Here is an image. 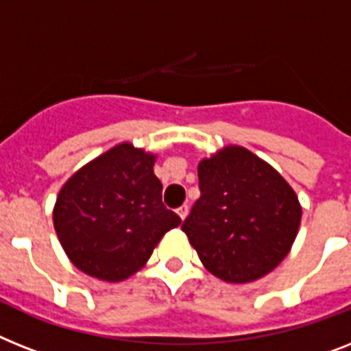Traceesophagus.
<instances>
[{
	"label": "esophagus",
	"mask_w": 351,
	"mask_h": 351,
	"mask_svg": "<svg viewBox=\"0 0 351 351\" xmlns=\"http://www.w3.org/2000/svg\"><path fill=\"white\" fill-rule=\"evenodd\" d=\"M178 215L181 217L182 221L186 219V215H188V206H186V204H184V206H181V208H178Z\"/></svg>",
	"instance_id": "34e87169"
}]
</instances>
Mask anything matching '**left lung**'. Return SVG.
I'll return each instance as SVG.
<instances>
[{
	"label": "left lung",
	"instance_id": "1",
	"mask_svg": "<svg viewBox=\"0 0 351 351\" xmlns=\"http://www.w3.org/2000/svg\"><path fill=\"white\" fill-rule=\"evenodd\" d=\"M197 172L201 197L181 228L202 265L230 283L271 273L300 230L301 204L291 184L239 145L202 159Z\"/></svg>",
	"mask_w": 351,
	"mask_h": 351
}]
</instances>
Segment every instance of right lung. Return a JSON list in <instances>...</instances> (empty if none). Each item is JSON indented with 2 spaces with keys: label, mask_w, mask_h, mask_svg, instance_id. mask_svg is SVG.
Masks as SVG:
<instances>
[{
  "label": "right lung",
  "mask_w": 351,
  "mask_h": 351,
  "mask_svg": "<svg viewBox=\"0 0 351 351\" xmlns=\"http://www.w3.org/2000/svg\"><path fill=\"white\" fill-rule=\"evenodd\" d=\"M156 156L120 143L60 188L53 226L75 267L104 282L138 273L167 231L181 224L161 201Z\"/></svg>",
  "instance_id": "right-lung-1"
}]
</instances>
